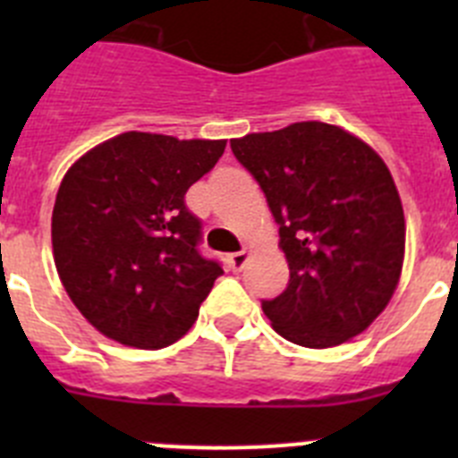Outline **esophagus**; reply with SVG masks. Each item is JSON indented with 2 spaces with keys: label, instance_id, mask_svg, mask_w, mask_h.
I'll use <instances>...</instances> for the list:
<instances>
[{
  "label": "esophagus",
  "instance_id": "1",
  "mask_svg": "<svg viewBox=\"0 0 458 458\" xmlns=\"http://www.w3.org/2000/svg\"><path fill=\"white\" fill-rule=\"evenodd\" d=\"M248 257H250L248 250H241V252L229 254V268H232V270H241L242 266H245V261H248Z\"/></svg>",
  "mask_w": 458,
  "mask_h": 458
}]
</instances>
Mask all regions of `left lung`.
<instances>
[{"mask_svg":"<svg viewBox=\"0 0 458 458\" xmlns=\"http://www.w3.org/2000/svg\"><path fill=\"white\" fill-rule=\"evenodd\" d=\"M279 225L289 284L264 301L275 333L307 349L355 337L386 310L406 222L390 169L365 141L321 121L232 140Z\"/></svg>","mask_w":458,"mask_h":458,"instance_id":"8db88e82","label":"left lung"}]
</instances>
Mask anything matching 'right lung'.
Wrapping results in <instances>:
<instances>
[{
    "label": "right lung",
    "instance_id": "add662e5",
    "mask_svg": "<svg viewBox=\"0 0 458 458\" xmlns=\"http://www.w3.org/2000/svg\"><path fill=\"white\" fill-rule=\"evenodd\" d=\"M225 140L123 132L84 153L52 210L56 273L96 330L135 349L179 342L222 266L199 252L185 192L216 167Z\"/></svg>",
    "mask_w": 458,
    "mask_h": 458
}]
</instances>
